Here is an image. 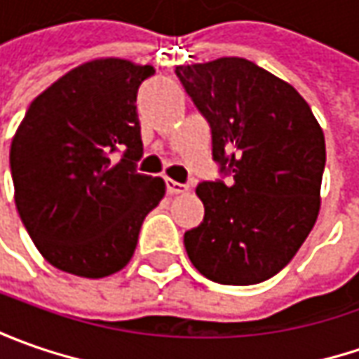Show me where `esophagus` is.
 <instances>
[{
    "instance_id": "34e87169",
    "label": "esophagus",
    "mask_w": 359,
    "mask_h": 359,
    "mask_svg": "<svg viewBox=\"0 0 359 359\" xmlns=\"http://www.w3.org/2000/svg\"><path fill=\"white\" fill-rule=\"evenodd\" d=\"M165 189L170 196H177V194H184L187 189L186 184H180V182H173V180H165Z\"/></svg>"
}]
</instances>
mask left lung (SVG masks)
Segmentation results:
<instances>
[{"label":"left lung","mask_w":359,"mask_h":359,"mask_svg":"<svg viewBox=\"0 0 359 359\" xmlns=\"http://www.w3.org/2000/svg\"><path fill=\"white\" fill-rule=\"evenodd\" d=\"M208 119L224 180L201 182L205 215L184 236L208 280L252 285L282 271L320 212L324 131L290 83L243 57L175 67Z\"/></svg>","instance_id":"left-lung-1"}]
</instances>
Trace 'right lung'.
I'll list each match as a JSON object with an SVG mask.
<instances>
[{
	"instance_id": "right-lung-1",
	"label": "right lung",
	"mask_w": 359,
	"mask_h": 359,
	"mask_svg": "<svg viewBox=\"0 0 359 359\" xmlns=\"http://www.w3.org/2000/svg\"><path fill=\"white\" fill-rule=\"evenodd\" d=\"M154 74L116 57L83 63L37 95L18 128L15 205L39 254L62 271L105 278L126 268L165 194L161 177L135 168L144 156L135 100Z\"/></svg>"
}]
</instances>
